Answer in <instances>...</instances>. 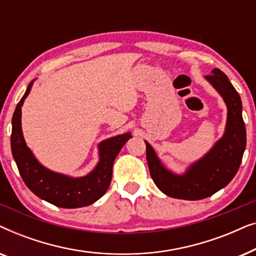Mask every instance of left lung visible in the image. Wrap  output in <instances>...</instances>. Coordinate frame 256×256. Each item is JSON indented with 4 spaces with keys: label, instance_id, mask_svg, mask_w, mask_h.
<instances>
[{
    "label": "left lung",
    "instance_id": "8db88e82",
    "mask_svg": "<svg viewBox=\"0 0 256 256\" xmlns=\"http://www.w3.org/2000/svg\"><path fill=\"white\" fill-rule=\"evenodd\" d=\"M205 79L224 99L227 107L225 132L202 158L188 166L183 174L168 169L152 146L146 142V162L156 186L163 194L185 200H199L225 188L236 176L246 149V127L242 102L227 76L213 68Z\"/></svg>",
    "mask_w": 256,
    "mask_h": 256
}]
</instances>
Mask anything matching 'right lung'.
I'll use <instances>...</instances> for the list:
<instances>
[{"label":"right lung","instance_id":"right-lung-1","mask_svg":"<svg viewBox=\"0 0 256 256\" xmlns=\"http://www.w3.org/2000/svg\"><path fill=\"white\" fill-rule=\"evenodd\" d=\"M34 82L29 84L17 104L12 120V152L22 180L37 197L58 208H76L93 204L110 188L114 160L122 146L132 136L128 132L101 141L98 144L99 162L90 172L82 177H71L48 169L26 146L22 132V106Z\"/></svg>","mask_w":256,"mask_h":256}]
</instances>
